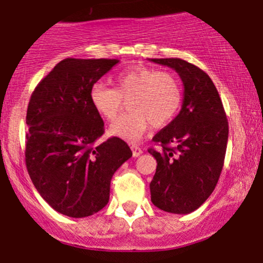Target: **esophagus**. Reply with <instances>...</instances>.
<instances>
[{"instance_id":"34e87169","label":"esophagus","mask_w":263,"mask_h":263,"mask_svg":"<svg viewBox=\"0 0 263 263\" xmlns=\"http://www.w3.org/2000/svg\"><path fill=\"white\" fill-rule=\"evenodd\" d=\"M131 148H132V155H134L135 158H137V156H140L142 154L141 148H140L139 146H136V145H132Z\"/></svg>"}]
</instances>
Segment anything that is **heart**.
<instances>
[{
	"label": "heart",
	"mask_w": 263,
	"mask_h": 263,
	"mask_svg": "<svg viewBox=\"0 0 263 263\" xmlns=\"http://www.w3.org/2000/svg\"><path fill=\"white\" fill-rule=\"evenodd\" d=\"M129 99L128 112L109 129L112 136L137 141L150 124L161 128L171 123L181 109L183 92L176 76L146 66H135L119 73L116 89L95 82L90 103L104 121L113 122Z\"/></svg>",
	"instance_id": "1"
}]
</instances>
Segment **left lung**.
<instances>
[{
    "instance_id": "1",
    "label": "left lung",
    "mask_w": 263,
    "mask_h": 263,
    "mask_svg": "<svg viewBox=\"0 0 263 263\" xmlns=\"http://www.w3.org/2000/svg\"><path fill=\"white\" fill-rule=\"evenodd\" d=\"M150 61L176 70L184 87L179 115L153 137L161 150L148 148L158 163L151 202L166 213L190 214L219 181L229 134L227 115L213 80L197 66L181 58Z\"/></svg>"
}]
</instances>
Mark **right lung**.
<instances>
[{
  "mask_svg": "<svg viewBox=\"0 0 263 263\" xmlns=\"http://www.w3.org/2000/svg\"><path fill=\"white\" fill-rule=\"evenodd\" d=\"M118 60L66 58L33 91L26 112V169L39 195L70 217H86L109 201L110 181L132 156L123 140L99 142L104 122L90 89Z\"/></svg>",
  "mask_w": 263,
  "mask_h": 263,
  "instance_id": "add662e5",
  "label": "right lung"
}]
</instances>
